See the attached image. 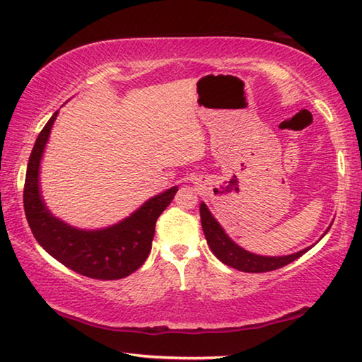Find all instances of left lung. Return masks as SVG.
I'll use <instances>...</instances> for the list:
<instances>
[{
  "label": "left lung",
  "mask_w": 362,
  "mask_h": 362,
  "mask_svg": "<svg viewBox=\"0 0 362 362\" xmlns=\"http://www.w3.org/2000/svg\"><path fill=\"white\" fill-rule=\"evenodd\" d=\"M199 214H201V225H203L204 236L214 255H216L220 262H223L225 265L240 269V272H246V273L273 272V269H278L281 267L287 265V263L297 260L298 257H302L306 250L310 249L306 247L303 250H300V252L283 255V257H265V255H257L252 252H247V250H244L243 247L238 246V244L233 241L228 235H226L204 203H201L199 206Z\"/></svg>",
  "instance_id": "left-lung-1"
}]
</instances>
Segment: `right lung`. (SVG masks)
Returning a JSON list of instances; mask_svg holds the SVG:
<instances>
[{
	"instance_id": "add662e5",
	"label": "right lung",
	"mask_w": 362,
	"mask_h": 362,
	"mask_svg": "<svg viewBox=\"0 0 362 362\" xmlns=\"http://www.w3.org/2000/svg\"><path fill=\"white\" fill-rule=\"evenodd\" d=\"M56 112L36 139L28 159L23 209L40 246L73 272L94 279H121L144 265L151 250L158 217L177 193L173 187L153 196L129 217L102 230H79L54 217L41 198L40 163Z\"/></svg>"
}]
</instances>
